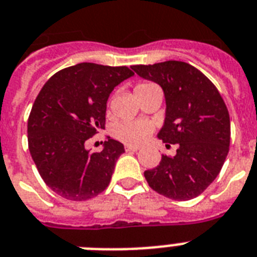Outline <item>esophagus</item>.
I'll use <instances>...</instances> for the list:
<instances>
[{
    "label": "esophagus",
    "instance_id": "obj_1",
    "mask_svg": "<svg viewBox=\"0 0 257 257\" xmlns=\"http://www.w3.org/2000/svg\"><path fill=\"white\" fill-rule=\"evenodd\" d=\"M124 150H126L127 152H130V151H138V150H139V147H138V146H131V144H126V146H124Z\"/></svg>",
    "mask_w": 257,
    "mask_h": 257
}]
</instances>
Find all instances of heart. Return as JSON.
<instances>
[{"instance_id":"heart-1","label":"heart","mask_w":257,"mask_h":257,"mask_svg":"<svg viewBox=\"0 0 257 257\" xmlns=\"http://www.w3.org/2000/svg\"><path fill=\"white\" fill-rule=\"evenodd\" d=\"M148 85H151V82H141L139 85H137L135 90ZM152 131H154V126L151 122L143 119H130L122 120L116 124L114 128V135L116 139H119L123 143L138 146L143 143L151 135Z\"/></svg>"}]
</instances>
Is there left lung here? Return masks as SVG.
<instances>
[{"label":"left lung","mask_w":257,"mask_h":257,"mask_svg":"<svg viewBox=\"0 0 257 257\" xmlns=\"http://www.w3.org/2000/svg\"><path fill=\"white\" fill-rule=\"evenodd\" d=\"M131 68L163 88L167 109L158 138L179 144L173 158L163 155L160 164L144 172V177L155 192L171 200L196 198L219 175L227 158V106L213 82L188 63L168 60Z\"/></svg>","instance_id":"left-lung-1"}]
</instances>
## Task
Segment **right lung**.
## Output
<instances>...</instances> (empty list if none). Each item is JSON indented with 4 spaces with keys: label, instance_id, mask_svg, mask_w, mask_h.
Segmentation results:
<instances>
[{
    "label": "right lung",
    "instance_id": "1",
    "mask_svg": "<svg viewBox=\"0 0 257 257\" xmlns=\"http://www.w3.org/2000/svg\"><path fill=\"white\" fill-rule=\"evenodd\" d=\"M127 67L80 63L56 72L38 94L27 122L34 163L48 188L71 201H86L109 186L123 144L110 139L101 152L85 148L105 128L106 102L131 77Z\"/></svg>",
    "mask_w": 257,
    "mask_h": 257
}]
</instances>
